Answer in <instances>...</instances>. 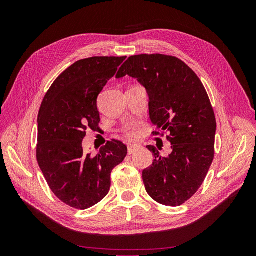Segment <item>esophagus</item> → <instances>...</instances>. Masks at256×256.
<instances>
[{
	"label": "esophagus",
	"mask_w": 256,
	"mask_h": 256,
	"mask_svg": "<svg viewBox=\"0 0 256 256\" xmlns=\"http://www.w3.org/2000/svg\"><path fill=\"white\" fill-rule=\"evenodd\" d=\"M138 145H136V144H131V145H128V154H134L138 150Z\"/></svg>",
	"instance_id": "esophagus-1"
}]
</instances>
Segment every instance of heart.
<instances>
[{"instance_id": "heart-1", "label": "heart", "mask_w": 256, "mask_h": 256, "mask_svg": "<svg viewBox=\"0 0 256 256\" xmlns=\"http://www.w3.org/2000/svg\"><path fill=\"white\" fill-rule=\"evenodd\" d=\"M134 134V131H127V136H132Z\"/></svg>"}]
</instances>
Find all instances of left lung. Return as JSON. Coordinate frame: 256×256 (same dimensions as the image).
I'll return each instance as SVG.
<instances>
[{
    "instance_id": "8db88e82",
    "label": "left lung",
    "mask_w": 256,
    "mask_h": 256,
    "mask_svg": "<svg viewBox=\"0 0 256 256\" xmlns=\"http://www.w3.org/2000/svg\"><path fill=\"white\" fill-rule=\"evenodd\" d=\"M132 76L146 88L156 131L168 132L172 152L162 157L154 146L152 164L142 177L150 196L166 206H180L202 186L214 157L216 118L203 83L180 58L164 54L130 56L116 74Z\"/></svg>"
}]
</instances>
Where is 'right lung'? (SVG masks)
Wrapping results in <instances>:
<instances>
[{
	"label": "right lung",
	"instance_id": "obj_1",
	"mask_svg": "<svg viewBox=\"0 0 256 256\" xmlns=\"http://www.w3.org/2000/svg\"><path fill=\"white\" fill-rule=\"evenodd\" d=\"M126 56H92L62 72L38 112L36 158L51 191L66 205L88 209L106 198L111 172L127 154L120 141H109L96 154H85L86 130H98L97 97Z\"/></svg>",
	"mask_w": 256,
	"mask_h": 256
}]
</instances>
